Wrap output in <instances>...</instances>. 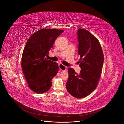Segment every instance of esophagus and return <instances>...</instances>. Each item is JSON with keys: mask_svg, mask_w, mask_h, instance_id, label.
<instances>
[{"mask_svg": "<svg viewBox=\"0 0 124 124\" xmlns=\"http://www.w3.org/2000/svg\"><path fill=\"white\" fill-rule=\"evenodd\" d=\"M59 69L62 71H65V70H66V69L67 68V67H66L65 66L63 65V64H62L61 63L59 64Z\"/></svg>", "mask_w": 124, "mask_h": 124, "instance_id": "obj_1", "label": "esophagus"}]
</instances>
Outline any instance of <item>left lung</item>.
Instances as JSON below:
<instances>
[{
  "mask_svg": "<svg viewBox=\"0 0 124 124\" xmlns=\"http://www.w3.org/2000/svg\"><path fill=\"white\" fill-rule=\"evenodd\" d=\"M79 74L68 68L69 78L66 87L72 96L77 98L89 95L96 88L104 62V54L98 39L88 31L79 29L77 31Z\"/></svg>",
  "mask_w": 124,
  "mask_h": 124,
  "instance_id": "obj_1",
  "label": "left lung"
}]
</instances>
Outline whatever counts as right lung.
Returning <instances> with one entry per match:
<instances>
[{
	"label": "right lung",
	"instance_id": "right-lung-1",
	"mask_svg": "<svg viewBox=\"0 0 124 124\" xmlns=\"http://www.w3.org/2000/svg\"><path fill=\"white\" fill-rule=\"evenodd\" d=\"M62 30L42 29L31 36L24 47L21 67L28 87L37 93L47 92L59 70L57 63L48 60L49 51Z\"/></svg>",
	"mask_w": 124,
	"mask_h": 124
}]
</instances>
